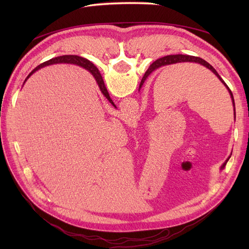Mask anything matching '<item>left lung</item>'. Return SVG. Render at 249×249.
Masks as SVG:
<instances>
[{"instance_id":"left-lung-1","label":"left lung","mask_w":249,"mask_h":249,"mask_svg":"<svg viewBox=\"0 0 249 249\" xmlns=\"http://www.w3.org/2000/svg\"><path fill=\"white\" fill-rule=\"evenodd\" d=\"M179 62H195V63H199V64H201V65H203V66H206L207 69H209L210 71H212L216 76L218 77V79H219L223 84H224V86L228 88V90H229V92H230V94L231 95V100H232V105L233 106H235V101H233V96H232V93H231V89L228 87V85L225 84V82L222 80V78L219 76V74H218V72L216 71V70L214 69V67L211 65L210 63H208L206 60H203V59H201V58H199V57H194V56H188V55H169V56H165V57H162V58H160V59H158V60H156V61L149 66V69H148V71L145 72V74H144V77L142 78V80H141V83H140V86L139 87H141L142 86V84H143V82H144V80H145V78H147V76L148 74L152 72V71H154L155 70H157V69H159V67H161V66H164V65H169V64H175V63H179ZM235 118H236V112H235ZM225 166V163L223 164V166H222V168Z\"/></svg>"}]
</instances>
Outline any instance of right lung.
<instances>
[{
    "label": "right lung",
    "instance_id": "obj_1",
    "mask_svg": "<svg viewBox=\"0 0 249 249\" xmlns=\"http://www.w3.org/2000/svg\"><path fill=\"white\" fill-rule=\"evenodd\" d=\"M54 63H72V64H78V65H80V66L85 67V69L88 70L90 72H91L92 76L95 78V80H96V82H97V84H99L100 89H101V91L103 92V94H104L105 96H106V99L113 105V106L115 107L114 103H113L112 100L110 99V95H109V93H108V91H107L106 86H105V84H104V81H103V78H102V76H101V73H100L99 70H97L96 67H95L91 62L88 61L87 59L83 58V57H80V56H76V55H64V56H60V57L53 58V59L49 60V61L44 62V63H42V64L37 66L36 69H34L31 72H30V73L28 74L27 79H28L30 76H31V74H32L34 71H36L37 70H39V69H41V67L46 66V65L54 64ZM27 79H26V80H27ZM26 80H25V81H26Z\"/></svg>",
    "mask_w": 249,
    "mask_h": 249
}]
</instances>
